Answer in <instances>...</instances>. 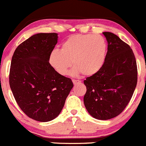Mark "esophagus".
<instances>
[{"label":"esophagus","instance_id":"esophagus-1","mask_svg":"<svg viewBox=\"0 0 146 146\" xmlns=\"http://www.w3.org/2000/svg\"><path fill=\"white\" fill-rule=\"evenodd\" d=\"M72 82H73L74 84L76 85V84H80L82 82H81L80 80H76V79H72Z\"/></svg>","mask_w":146,"mask_h":146}]
</instances>
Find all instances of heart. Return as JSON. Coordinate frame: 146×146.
Here are the masks:
<instances>
[{
  "mask_svg": "<svg viewBox=\"0 0 146 146\" xmlns=\"http://www.w3.org/2000/svg\"><path fill=\"white\" fill-rule=\"evenodd\" d=\"M107 50L105 39L98 35H74L62 44L61 50H54L49 57L52 68L61 75H67L72 62V74L92 76L104 64Z\"/></svg>",
  "mask_w": 146,
  "mask_h": 146,
  "instance_id": "heart-1",
  "label": "heart"
}]
</instances>
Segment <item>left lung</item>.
I'll list each match as a JSON object with an SVG mask.
<instances>
[{
	"instance_id": "obj_1",
	"label": "left lung",
	"mask_w": 146,
	"mask_h": 146,
	"mask_svg": "<svg viewBox=\"0 0 146 146\" xmlns=\"http://www.w3.org/2000/svg\"><path fill=\"white\" fill-rule=\"evenodd\" d=\"M108 42L104 64L84 81V103L89 114L108 120L120 114L129 103L138 79L136 60L130 46L110 32L103 33Z\"/></svg>"
}]
</instances>
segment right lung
Returning a JSON list of instances; mask_svg holds the SVG:
<instances>
[{
    "instance_id": "right-lung-1",
    "label": "right lung",
    "mask_w": 146,
    "mask_h": 146,
    "mask_svg": "<svg viewBox=\"0 0 146 146\" xmlns=\"http://www.w3.org/2000/svg\"><path fill=\"white\" fill-rule=\"evenodd\" d=\"M57 33H38L15 49L9 84L15 101L28 117L41 122L55 119L73 87L71 79L57 73L49 57L57 43Z\"/></svg>"
}]
</instances>
